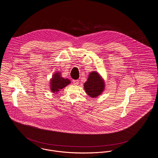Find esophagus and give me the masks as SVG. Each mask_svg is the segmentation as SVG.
Listing matches in <instances>:
<instances>
[{
	"label": "esophagus",
	"instance_id": "34e87169",
	"mask_svg": "<svg viewBox=\"0 0 158 158\" xmlns=\"http://www.w3.org/2000/svg\"><path fill=\"white\" fill-rule=\"evenodd\" d=\"M73 82L74 85H78L79 84V80H73Z\"/></svg>",
	"mask_w": 158,
	"mask_h": 158
}]
</instances>
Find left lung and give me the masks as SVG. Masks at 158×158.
<instances>
[{"label":"left lung","mask_w":158,"mask_h":158,"mask_svg":"<svg viewBox=\"0 0 158 158\" xmlns=\"http://www.w3.org/2000/svg\"><path fill=\"white\" fill-rule=\"evenodd\" d=\"M84 85L85 92L92 98H96L100 95L104 91L105 86L103 79L96 72L89 73L88 78Z\"/></svg>","instance_id":"obj_1"}]
</instances>
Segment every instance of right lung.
<instances>
[{
    "label": "right lung",
    "instance_id": "obj_1",
    "mask_svg": "<svg viewBox=\"0 0 158 158\" xmlns=\"http://www.w3.org/2000/svg\"><path fill=\"white\" fill-rule=\"evenodd\" d=\"M71 81L68 79H64L61 77V73L56 72L55 73L50 80V89L52 93H57L60 89L70 84Z\"/></svg>",
    "mask_w": 158,
    "mask_h": 158
}]
</instances>
